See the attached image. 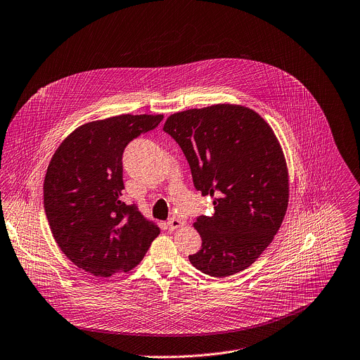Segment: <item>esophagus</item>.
I'll return each mask as SVG.
<instances>
[{
  "label": "esophagus",
  "instance_id": "esophagus-1",
  "mask_svg": "<svg viewBox=\"0 0 360 360\" xmlns=\"http://www.w3.org/2000/svg\"><path fill=\"white\" fill-rule=\"evenodd\" d=\"M183 225H184V222L181 219H179V218H170L167 221V229H170V231H174V229H177V228H180Z\"/></svg>",
  "mask_w": 360,
  "mask_h": 360
}]
</instances>
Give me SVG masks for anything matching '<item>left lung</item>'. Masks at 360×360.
Segmentation results:
<instances>
[{
    "label": "left lung",
    "mask_w": 360,
    "mask_h": 360,
    "mask_svg": "<svg viewBox=\"0 0 360 360\" xmlns=\"http://www.w3.org/2000/svg\"><path fill=\"white\" fill-rule=\"evenodd\" d=\"M163 131L181 148L194 187L214 198V215L194 222L202 245L191 264L212 277L245 270L287 211V165L273 129L250 108L217 104L176 112Z\"/></svg>",
    "instance_id": "8db88e82"
}]
</instances>
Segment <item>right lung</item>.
<instances>
[{
	"mask_svg": "<svg viewBox=\"0 0 360 360\" xmlns=\"http://www.w3.org/2000/svg\"><path fill=\"white\" fill-rule=\"evenodd\" d=\"M163 115H118L73 131L55 152L44 183L53 238L80 269L111 277L134 269L160 229L122 200L127 145Z\"/></svg>",
	"mask_w": 360,
	"mask_h": 360,
	"instance_id": "right-lung-1",
	"label": "right lung"
}]
</instances>
